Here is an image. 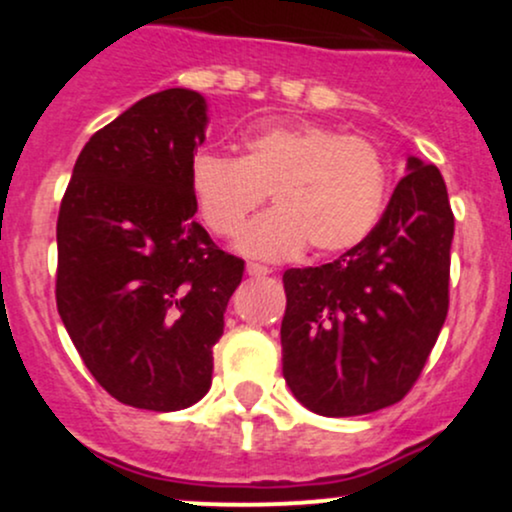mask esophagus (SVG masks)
I'll return each mask as SVG.
<instances>
[{
	"label": "esophagus",
	"instance_id": "obj_1",
	"mask_svg": "<svg viewBox=\"0 0 512 512\" xmlns=\"http://www.w3.org/2000/svg\"><path fill=\"white\" fill-rule=\"evenodd\" d=\"M248 274L250 276H267L269 267H264V264H257V262H248Z\"/></svg>",
	"mask_w": 512,
	"mask_h": 512
}]
</instances>
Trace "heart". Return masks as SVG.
I'll return each instance as SVG.
<instances>
[{
  "instance_id": "1",
  "label": "heart",
  "mask_w": 512,
  "mask_h": 512,
  "mask_svg": "<svg viewBox=\"0 0 512 512\" xmlns=\"http://www.w3.org/2000/svg\"><path fill=\"white\" fill-rule=\"evenodd\" d=\"M385 158L368 139L296 122L252 132L243 156L199 151L190 187L214 236L233 238L272 192L276 207L245 228L238 248L262 260H289L313 245L339 255L370 236L385 209Z\"/></svg>"
}]
</instances>
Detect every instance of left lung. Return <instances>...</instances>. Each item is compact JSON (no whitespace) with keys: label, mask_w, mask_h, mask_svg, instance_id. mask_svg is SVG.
I'll use <instances>...</instances> for the list:
<instances>
[{"label":"left lung","mask_w":512,"mask_h":512,"mask_svg":"<svg viewBox=\"0 0 512 512\" xmlns=\"http://www.w3.org/2000/svg\"><path fill=\"white\" fill-rule=\"evenodd\" d=\"M407 170L363 243L284 272V378L315 414L361 416L404 399L448 317V190L436 166L411 156Z\"/></svg>","instance_id":"left-lung-1"}]
</instances>
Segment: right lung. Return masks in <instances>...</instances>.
Instances as JSON below:
<instances>
[{
	"mask_svg": "<svg viewBox=\"0 0 512 512\" xmlns=\"http://www.w3.org/2000/svg\"><path fill=\"white\" fill-rule=\"evenodd\" d=\"M207 101L146 96L88 139L57 216V310L117 402L178 411L211 387L214 344L245 262L195 221Z\"/></svg>",
	"mask_w": 512,
	"mask_h": 512,
	"instance_id": "right-lung-1",
	"label": "right lung"
}]
</instances>
